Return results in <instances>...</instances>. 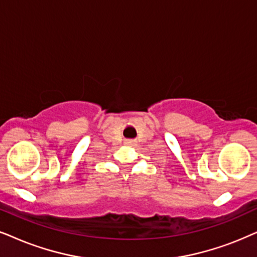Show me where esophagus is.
Returning <instances> with one entry per match:
<instances>
[{
  "instance_id": "obj_1",
  "label": "esophagus",
  "mask_w": 257,
  "mask_h": 257,
  "mask_svg": "<svg viewBox=\"0 0 257 257\" xmlns=\"http://www.w3.org/2000/svg\"><path fill=\"white\" fill-rule=\"evenodd\" d=\"M125 144L129 146H134L136 144V141L135 140H125Z\"/></svg>"
}]
</instances>
